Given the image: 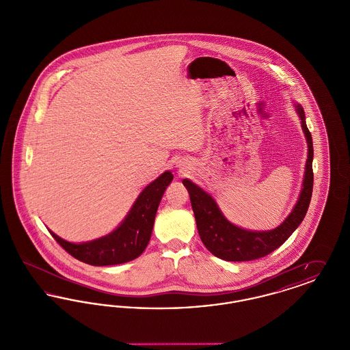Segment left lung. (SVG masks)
Wrapping results in <instances>:
<instances>
[{
	"label": "left lung",
	"instance_id": "8db88e82",
	"mask_svg": "<svg viewBox=\"0 0 350 350\" xmlns=\"http://www.w3.org/2000/svg\"><path fill=\"white\" fill-rule=\"evenodd\" d=\"M295 110L301 120V129L307 139L308 154L298 202L290 215L277 228L270 231H248L234 226L221 214L217 202L208 193L190 180H183V183L190 196L200 240L217 258L226 261H252L265 257L281 247L306 217L314 186V148L312 136L306 124L304 110L299 103H295Z\"/></svg>",
	"mask_w": 350,
	"mask_h": 350
}]
</instances>
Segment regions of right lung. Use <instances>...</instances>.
Masks as SVG:
<instances>
[{
	"mask_svg": "<svg viewBox=\"0 0 350 350\" xmlns=\"http://www.w3.org/2000/svg\"><path fill=\"white\" fill-rule=\"evenodd\" d=\"M172 180V172L167 170L150 183L135 200L117 230L103 237L75 244L50 231L51 234L70 256L93 267L118 265L135 260L150 243L157 207Z\"/></svg>",
	"mask_w": 350,
	"mask_h": 350,
	"instance_id": "obj_1",
	"label": "right lung"
}]
</instances>
